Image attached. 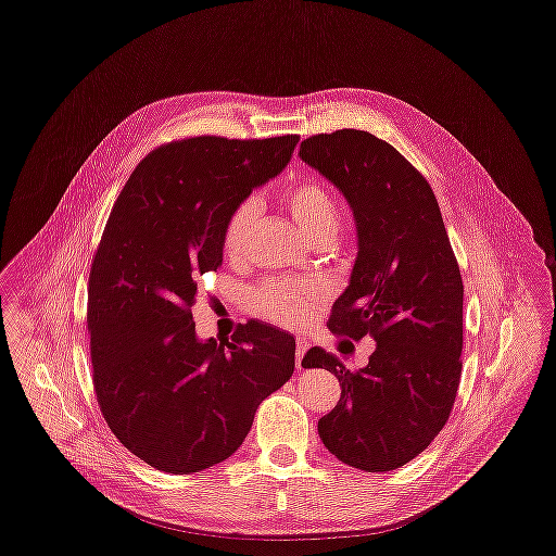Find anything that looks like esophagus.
Masks as SVG:
<instances>
[{"label": "esophagus", "instance_id": "obj_1", "mask_svg": "<svg viewBox=\"0 0 556 556\" xmlns=\"http://www.w3.org/2000/svg\"><path fill=\"white\" fill-rule=\"evenodd\" d=\"M309 349V342L305 340V338H296V368H299V371H301V368H303V355H305V351Z\"/></svg>", "mask_w": 556, "mask_h": 556}]
</instances>
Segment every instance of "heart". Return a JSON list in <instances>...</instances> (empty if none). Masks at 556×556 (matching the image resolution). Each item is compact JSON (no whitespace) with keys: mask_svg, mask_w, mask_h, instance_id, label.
<instances>
[{"mask_svg":"<svg viewBox=\"0 0 556 556\" xmlns=\"http://www.w3.org/2000/svg\"><path fill=\"white\" fill-rule=\"evenodd\" d=\"M281 201L307 240L314 244H329L336 238L340 229V205L323 180L303 176L288 185ZM257 210L260 205L253 197L240 201L231 210L223 227V251L229 260H240L244 255L257 220ZM318 294V288L309 281H266L251 292V303L260 316L277 325L294 327L309 318Z\"/></svg>","mask_w":556,"mask_h":556,"instance_id":"heart-1","label":"heart"}]
</instances>
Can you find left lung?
Segmentation results:
<instances>
[{
  "mask_svg": "<svg viewBox=\"0 0 556 556\" xmlns=\"http://www.w3.org/2000/svg\"><path fill=\"white\" fill-rule=\"evenodd\" d=\"M299 156L344 194L357 229V257L329 331L376 340L359 371L318 346L305 353V368L327 366L342 389L318 434L344 465L391 471L450 419L463 371L460 268L430 182L391 143L342 128L303 139Z\"/></svg>",
  "mask_w": 556,
  "mask_h": 556,
  "instance_id": "obj_1",
  "label": "left lung"
}]
</instances>
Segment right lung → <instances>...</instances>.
<instances>
[{"label": "right lung", "mask_w": 556, "mask_h": 556, "mask_svg": "<svg viewBox=\"0 0 556 556\" xmlns=\"http://www.w3.org/2000/svg\"><path fill=\"white\" fill-rule=\"evenodd\" d=\"M299 135L190 137L130 174L91 262L93 391L119 443L165 473L229 458L260 404L294 371V338L249 320L231 342L199 340V279L223 266V227L290 161Z\"/></svg>", "instance_id": "right-lung-1"}]
</instances>
